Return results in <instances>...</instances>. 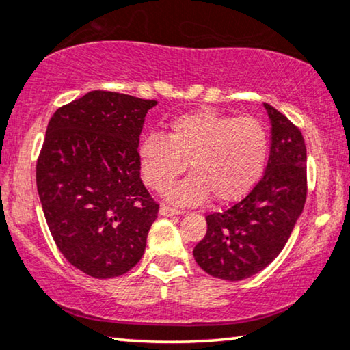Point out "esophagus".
<instances>
[{
  "label": "esophagus",
  "mask_w": 350,
  "mask_h": 350,
  "mask_svg": "<svg viewBox=\"0 0 350 350\" xmlns=\"http://www.w3.org/2000/svg\"><path fill=\"white\" fill-rule=\"evenodd\" d=\"M160 214L161 216H178V214H183V211L178 208H171V206H166V204H161Z\"/></svg>",
  "instance_id": "34e87169"
}]
</instances>
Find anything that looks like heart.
Here are the masks:
<instances>
[{
    "label": "heart",
    "instance_id": "b5f03b06",
    "mask_svg": "<svg viewBox=\"0 0 350 350\" xmlns=\"http://www.w3.org/2000/svg\"><path fill=\"white\" fill-rule=\"evenodd\" d=\"M269 136L260 121L202 109L176 116L166 136L148 134L139 146V170L148 187L163 192L187 167L192 174L167 190L174 203L193 204L211 195L234 203L248 195L262 176Z\"/></svg>",
    "mask_w": 350,
    "mask_h": 350
}]
</instances>
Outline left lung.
Listing matches in <instances>:
<instances>
[{"instance_id": "obj_1", "label": "left lung", "mask_w": 350, "mask_h": 350, "mask_svg": "<svg viewBox=\"0 0 350 350\" xmlns=\"http://www.w3.org/2000/svg\"><path fill=\"white\" fill-rule=\"evenodd\" d=\"M270 118V155L264 176L229 209L206 216V235L193 248L209 275L237 282L267 267L290 239L307 197L304 137L285 115L264 104Z\"/></svg>"}]
</instances>
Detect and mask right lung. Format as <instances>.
<instances>
[{"instance_id":"right-lung-1","label":"right lung","mask_w":350,"mask_h":350,"mask_svg":"<svg viewBox=\"0 0 350 350\" xmlns=\"http://www.w3.org/2000/svg\"><path fill=\"white\" fill-rule=\"evenodd\" d=\"M157 100L91 91L55 110L36 161L51 235L73 267L94 278L141 260L158 203L142 184L139 136Z\"/></svg>"}]
</instances>
